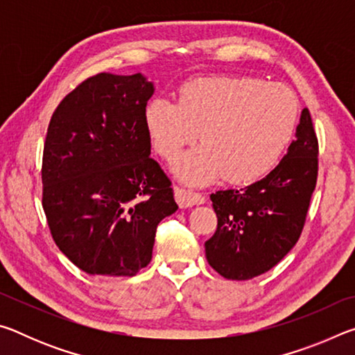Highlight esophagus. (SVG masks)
Returning a JSON list of instances; mask_svg holds the SVG:
<instances>
[{"label":"esophagus","mask_w":355,"mask_h":355,"mask_svg":"<svg viewBox=\"0 0 355 355\" xmlns=\"http://www.w3.org/2000/svg\"><path fill=\"white\" fill-rule=\"evenodd\" d=\"M173 194H175V200L180 207L200 205V203L205 202V197H203L200 192H196L188 188H182V186H175Z\"/></svg>","instance_id":"34e87169"}]
</instances>
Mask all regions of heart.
<instances>
[{"mask_svg": "<svg viewBox=\"0 0 355 355\" xmlns=\"http://www.w3.org/2000/svg\"><path fill=\"white\" fill-rule=\"evenodd\" d=\"M297 100L282 84L249 75H209L178 87L177 103L155 98L146 127L161 158L173 161L197 139L200 148L178 161L192 183L220 175L228 184L266 177L284 156L297 122Z\"/></svg>", "mask_w": 355, "mask_h": 355, "instance_id": "b5f03b06", "label": "heart"}]
</instances>
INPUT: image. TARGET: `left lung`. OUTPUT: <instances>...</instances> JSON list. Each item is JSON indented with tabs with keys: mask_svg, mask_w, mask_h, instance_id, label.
Returning a JSON list of instances; mask_svg holds the SVG:
<instances>
[{
	"mask_svg": "<svg viewBox=\"0 0 355 355\" xmlns=\"http://www.w3.org/2000/svg\"><path fill=\"white\" fill-rule=\"evenodd\" d=\"M318 155L313 122L304 107L296 139L266 177L209 196L218 228L205 243V255L216 272L230 280L254 279L294 248L316 186Z\"/></svg>",
	"mask_w": 355,
	"mask_h": 355,
	"instance_id": "obj_1",
	"label": "left lung"
}]
</instances>
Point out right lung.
Masks as SVG:
<instances>
[{"label": "right lung", "instance_id": "add662e5", "mask_svg": "<svg viewBox=\"0 0 355 355\" xmlns=\"http://www.w3.org/2000/svg\"><path fill=\"white\" fill-rule=\"evenodd\" d=\"M153 84L103 71L65 95L42 156V207L53 241L92 275L133 277L152 260L158 224L177 211L172 182L150 158Z\"/></svg>", "mask_w": 355, "mask_h": 355}]
</instances>
